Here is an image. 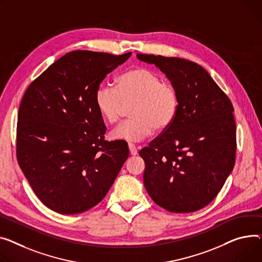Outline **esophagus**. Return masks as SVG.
Masks as SVG:
<instances>
[{"label":"esophagus","instance_id":"obj_1","mask_svg":"<svg viewBox=\"0 0 262 262\" xmlns=\"http://www.w3.org/2000/svg\"><path fill=\"white\" fill-rule=\"evenodd\" d=\"M128 150H129V154H130L132 156H136V155L138 154L137 147H136L134 144H132V143L128 144Z\"/></svg>","mask_w":262,"mask_h":262}]
</instances>
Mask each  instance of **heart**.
<instances>
[{"label": "heart", "instance_id": "b5f03b06", "mask_svg": "<svg viewBox=\"0 0 262 262\" xmlns=\"http://www.w3.org/2000/svg\"><path fill=\"white\" fill-rule=\"evenodd\" d=\"M132 103L133 118L111 133L114 140L138 142L150 136L155 128H167L176 116L179 96L175 85L144 67L122 74L116 86L101 84L95 94V105L108 124H116L124 106Z\"/></svg>", "mask_w": 262, "mask_h": 262}]
</instances>
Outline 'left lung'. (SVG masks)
Returning a JSON list of instances; mask_svg holds the SVG:
<instances>
[{"instance_id": "left-lung-1", "label": "left lung", "mask_w": 262, "mask_h": 262, "mask_svg": "<svg viewBox=\"0 0 262 262\" xmlns=\"http://www.w3.org/2000/svg\"><path fill=\"white\" fill-rule=\"evenodd\" d=\"M176 86L175 118L148 146L144 186L171 213H191L212 202L235 165L236 124L232 102L205 69L191 61L137 54Z\"/></svg>"}]
</instances>
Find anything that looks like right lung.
<instances>
[{
  "label": "right lung",
  "mask_w": 262,
  "mask_h": 262,
  "mask_svg": "<svg viewBox=\"0 0 262 262\" xmlns=\"http://www.w3.org/2000/svg\"><path fill=\"white\" fill-rule=\"evenodd\" d=\"M132 52L71 51L34 80L17 115L16 158L34 194L63 215L97 205L128 158L127 143L105 141L95 105L100 83Z\"/></svg>",
  "instance_id": "1"
}]
</instances>
